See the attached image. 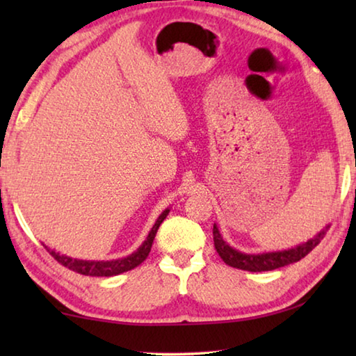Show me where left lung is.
Masks as SVG:
<instances>
[{
	"mask_svg": "<svg viewBox=\"0 0 356 356\" xmlns=\"http://www.w3.org/2000/svg\"><path fill=\"white\" fill-rule=\"evenodd\" d=\"M328 227L330 226L322 229L317 236L309 238L306 243H301L291 250L262 252V254H246V252H240L237 250H234L232 246H229L225 240H222L218 227L213 225V243L220 257L227 265H231V267L246 270V272H270V270H276L280 267H284V265L298 262L300 259L309 254V252L321 243V240L325 237Z\"/></svg>",
	"mask_w": 356,
	"mask_h": 356,
	"instance_id": "1",
	"label": "left lung"
}]
</instances>
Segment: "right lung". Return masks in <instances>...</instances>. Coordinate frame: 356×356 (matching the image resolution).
<instances>
[{
    "label": "right lung",
    "instance_id": "add662e5",
    "mask_svg": "<svg viewBox=\"0 0 356 356\" xmlns=\"http://www.w3.org/2000/svg\"><path fill=\"white\" fill-rule=\"evenodd\" d=\"M168 213H170V209H166L161 212V215L156 218L154 227L150 229L147 238L144 240V243L140 246V248H138L135 252H131L130 256L116 259V261H80V259H72L64 254H59V252L47 248V246L45 248L50 251V254L55 257L59 264L64 265V267H67L69 270H72V272H76L86 276H114V275L129 272V270L138 267V265L146 261V257L150 252V248H152L155 234L159 231L160 225L163 222Z\"/></svg>",
    "mask_w": 356,
    "mask_h": 356
}]
</instances>
